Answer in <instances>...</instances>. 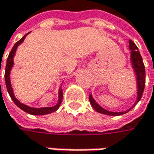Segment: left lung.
<instances>
[{"label":"left lung","mask_w":154,"mask_h":154,"mask_svg":"<svg viewBox=\"0 0 154 154\" xmlns=\"http://www.w3.org/2000/svg\"><path fill=\"white\" fill-rule=\"evenodd\" d=\"M129 50L131 51L130 52V62H131V65H132V68L134 69V74L136 76V85H137V98H136V101L134 102L133 106L130 109H127L125 111H122V112H114V111H109V110L103 109V107L100 106L95 101V99L92 98V94H90L89 101L92 104V108L98 113L109 116H120L122 115V114H125V113L128 112L132 108H134L142 97L146 81L145 66H144V63H143L141 56H140L139 51H138L137 46L134 45L133 41H131V40H129Z\"/></svg>","instance_id":"8db88e82"}]
</instances>
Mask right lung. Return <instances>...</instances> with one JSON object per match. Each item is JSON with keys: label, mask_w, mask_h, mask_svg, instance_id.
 <instances>
[{"label": "right lung", "mask_w": 154, "mask_h": 154, "mask_svg": "<svg viewBox=\"0 0 154 154\" xmlns=\"http://www.w3.org/2000/svg\"><path fill=\"white\" fill-rule=\"evenodd\" d=\"M29 33L26 34L22 38L20 39V40L14 45L12 51H10V53H9V56L8 57V60H7L6 69H5V81H6V86H7V90H8V92L11 98L13 99V101H14L15 104H16L19 108H20L22 110H24L25 112H26L28 114H31V115H47V114H50V113H52V112L56 111V110L58 109V108L60 107V105H61V103H62V97H63V92H62V90L61 88H59V91H58V101H57V103H56V105H54V106H52V107L34 108V107H30V106H28L26 104L22 103L21 102H20L17 98H15L14 93V90H13V87H12V85H11L10 73H11L12 68L14 67V57L15 56V53H16V51H17L18 46L20 45H21V44L24 42V39L26 38V37Z\"/></svg>", "instance_id": "1"}]
</instances>
